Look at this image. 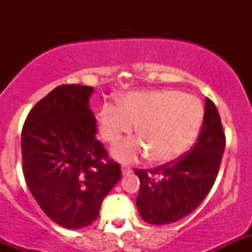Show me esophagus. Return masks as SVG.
<instances>
[{
    "label": "esophagus",
    "instance_id": "obj_1",
    "mask_svg": "<svg viewBox=\"0 0 252 252\" xmlns=\"http://www.w3.org/2000/svg\"><path fill=\"white\" fill-rule=\"evenodd\" d=\"M130 173H131V168H129V167H126V166L122 167V174H123V175H128V174H130Z\"/></svg>",
    "mask_w": 252,
    "mask_h": 252
}]
</instances>
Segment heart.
Segmentation results:
<instances>
[{
    "mask_svg": "<svg viewBox=\"0 0 252 252\" xmlns=\"http://www.w3.org/2000/svg\"><path fill=\"white\" fill-rule=\"evenodd\" d=\"M204 118L196 97L175 90L144 91L124 96L119 106L105 103L98 108L96 124L101 139L116 145L136 126L139 139L122 142L112 156L131 163L151 156L155 163L179 158L194 144Z\"/></svg>",
    "mask_w": 252,
    "mask_h": 252,
    "instance_id": "b5f03b06",
    "label": "heart"
}]
</instances>
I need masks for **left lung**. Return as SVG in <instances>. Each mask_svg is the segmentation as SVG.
Segmentation results:
<instances>
[{
    "label": "left lung",
    "mask_w": 252,
    "mask_h": 252,
    "mask_svg": "<svg viewBox=\"0 0 252 252\" xmlns=\"http://www.w3.org/2000/svg\"><path fill=\"white\" fill-rule=\"evenodd\" d=\"M224 147L220 114L206 98L201 133L191 152L154 169H134L140 179L136 208L142 220L163 225L190 215L215 184Z\"/></svg>",
    "instance_id": "8db88e82"
}]
</instances>
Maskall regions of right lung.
Returning a JSON list of instances; mask_svg holds the SVG:
<instances>
[{
    "instance_id": "obj_1",
    "label": "right lung",
    "mask_w": 252,
    "mask_h": 252,
    "mask_svg": "<svg viewBox=\"0 0 252 252\" xmlns=\"http://www.w3.org/2000/svg\"><path fill=\"white\" fill-rule=\"evenodd\" d=\"M93 93L94 88L78 84L57 86L30 111L22 131L28 188L48 217L67 229L95 222L122 177L119 164L107 159L95 139Z\"/></svg>"
}]
</instances>
